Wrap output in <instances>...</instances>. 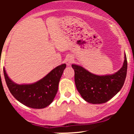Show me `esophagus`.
I'll return each instance as SVG.
<instances>
[{"label": "esophagus", "instance_id": "obj_1", "mask_svg": "<svg viewBox=\"0 0 134 134\" xmlns=\"http://www.w3.org/2000/svg\"><path fill=\"white\" fill-rule=\"evenodd\" d=\"M74 58L72 57H68L67 58L65 59V63L67 65H70V64H72V62H73Z\"/></svg>", "mask_w": 134, "mask_h": 134}]
</instances>
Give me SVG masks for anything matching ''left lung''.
I'll list each match as a JSON object with an SVG mask.
<instances>
[{
  "mask_svg": "<svg viewBox=\"0 0 134 134\" xmlns=\"http://www.w3.org/2000/svg\"><path fill=\"white\" fill-rule=\"evenodd\" d=\"M75 72V84L83 99L92 104L107 102L120 91L127 76V61L125 53L122 67L113 74L91 73L82 66L72 64Z\"/></svg>",
  "mask_w": 134,
  "mask_h": 134,
  "instance_id": "obj_1",
  "label": "left lung"
}]
</instances>
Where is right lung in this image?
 <instances>
[{
  "instance_id": "add662e5",
  "label": "right lung",
  "mask_w": 134,
  "mask_h": 134,
  "mask_svg": "<svg viewBox=\"0 0 134 134\" xmlns=\"http://www.w3.org/2000/svg\"><path fill=\"white\" fill-rule=\"evenodd\" d=\"M65 67V64L58 65L42 79L31 84L14 82L9 78L5 68L4 74L10 93L17 100L31 108L41 109L50 105L54 99Z\"/></svg>"
}]
</instances>
